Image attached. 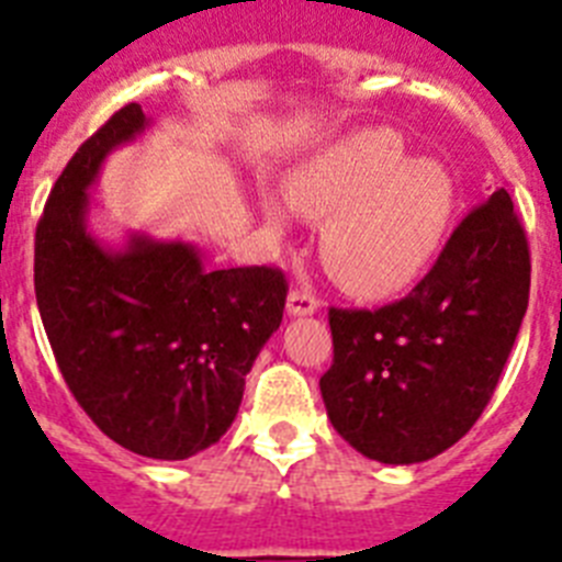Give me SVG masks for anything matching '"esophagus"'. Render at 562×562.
I'll list each match as a JSON object with an SVG mask.
<instances>
[{
	"label": "esophagus",
	"mask_w": 562,
	"mask_h": 562,
	"mask_svg": "<svg viewBox=\"0 0 562 562\" xmlns=\"http://www.w3.org/2000/svg\"><path fill=\"white\" fill-rule=\"evenodd\" d=\"M321 301L312 295L310 290H292L286 295V315L290 317H306V315H315Z\"/></svg>",
	"instance_id": "1"
}]
</instances>
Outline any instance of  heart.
<instances>
[{"label": "heart", "instance_id": "b5f03b06", "mask_svg": "<svg viewBox=\"0 0 562 562\" xmlns=\"http://www.w3.org/2000/svg\"><path fill=\"white\" fill-rule=\"evenodd\" d=\"M286 196L310 220H326L321 256L355 295H394L430 265L448 236L456 182L439 160L408 157L394 128H362L329 143L286 177ZM272 231L286 216L261 202Z\"/></svg>", "mask_w": 562, "mask_h": 562}]
</instances>
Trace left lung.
<instances>
[{
	"instance_id": "left-lung-1",
	"label": "left lung",
	"mask_w": 562,
	"mask_h": 562,
	"mask_svg": "<svg viewBox=\"0 0 562 562\" xmlns=\"http://www.w3.org/2000/svg\"><path fill=\"white\" fill-rule=\"evenodd\" d=\"M529 247L504 188L470 211L419 284L380 310H329L326 414L357 453L419 464L493 396L529 306Z\"/></svg>"
}]
</instances>
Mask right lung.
Returning <instances> with one entry per match:
<instances>
[{"instance_id":"right-lung-1","label":"right lung","mask_w":562,"mask_h":562,"mask_svg":"<svg viewBox=\"0 0 562 562\" xmlns=\"http://www.w3.org/2000/svg\"><path fill=\"white\" fill-rule=\"evenodd\" d=\"M151 126L137 103L76 151L36 227V301L58 369L89 419L146 459L182 461L233 425L258 351L281 326L284 276L207 270L200 247L89 231V188Z\"/></svg>"}]
</instances>
